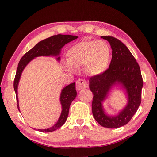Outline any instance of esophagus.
<instances>
[{
	"label": "esophagus",
	"mask_w": 157,
	"mask_h": 157,
	"mask_svg": "<svg viewBox=\"0 0 157 157\" xmlns=\"http://www.w3.org/2000/svg\"><path fill=\"white\" fill-rule=\"evenodd\" d=\"M88 84L84 79H78L76 81V88L78 90H81L85 89L88 88Z\"/></svg>",
	"instance_id": "esophagus-1"
}]
</instances>
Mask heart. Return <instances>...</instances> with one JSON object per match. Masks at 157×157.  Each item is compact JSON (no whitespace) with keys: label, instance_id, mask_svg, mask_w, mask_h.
Here are the masks:
<instances>
[{"label":"heart","instance_id":"obj_1","mask_svg":"<svg viewBox=\"0 0 157 157\" xmlns=\"http://www.w3.org/2000/svg\"><path fill=\"white\" fill-rule=\"evenodd\" d=\"M111 58L109 45L103 40H84L73 45L67 52L65 65L73 71L84 65L86 72L92 76H98L107 70Z\"/></svg>","mask_w":157,"mask_h":157}]
</instances>
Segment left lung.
I'll return each mask as SVG.
<instances>
[{
    "mask_svg": "<svg viewBox=\"0 0 157 157\" xmlns=\"http://www.w3.org/2000/svg\"><path fill=\"white\" fill-rule=\"evenodd\" d=\"M101 38L111 45L112 59L109 69L103 74L90 78L89 87L94 95L92 114L102 127L118 128L131 120L140 105L142 77L138 63L123 42L110 36ZM116 85L126 91L128 103L118 115L109 116L103 108L102 102L108 97L112 87Z\"/></svg>",
    "mask_w": 157,
    "mask_h": 157,
    "instance_id": "8db88e82",
    "label": "left lung"
}]
</instances>
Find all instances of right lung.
Instances as JSON below:
<instances>
[{"label": "right lung", "instance_id": "right-lung-1", "mask_svg": "<svg viewBox=\"0 0 157 157\" xmlns=\"http://www.w3.org/2000/svg\"><path fill=\"white\" fill-rule=\"evenodd\" d=\"M78 38V36L71 35H62L58 34L52 36L51 37L39 42L34 47L29 50L22 56L18 64L17 69L16 75L14 79V90L16 94L17 102V108L19 111V100H18V85L20 80V78L22 74L23 69L32 60L38 56H55L56 59L59 61L61 57L59 55L61 54V48L66 44L73 41V40ZM77 96V92L75 90V83H72L66 87L63 88L60 95V102L62 106V111L58 119L57 122L52 126L51 128L44 129H38L39 132H51L61 128L65 123L69 115V107L72 101L75 99Z\"/></svg>", "mask_w": 157, "mask_h": 157}]
</instances>
